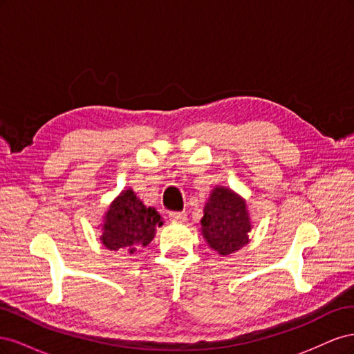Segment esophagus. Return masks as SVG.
<instances>
[{
	"label": "esophagus",
	"instance_id": "esophagus-1",
	"mask_svg": "<svg viewBox=\"0 0 354 354\" xmlns=\"http://www.w3.org/2000/svg\"><path fill=\"white\" fill-rule=\"evenodd\" d=\"M168 217L174 223H183L186 221V212H169Z\"/></svg>",
	"mask_w": 354,
	"mask_h": 354
}]
</instances>
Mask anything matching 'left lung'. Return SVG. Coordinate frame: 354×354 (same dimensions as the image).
<instances>
[{
	"label": "left lung",
	"instance_id": "obj_1",
	"mask_svg": "<svg viewBox=\"0 0 354 354\" xmlns=\"http://www.w3.org/2000/svg\"><path fill=\"white\" fill-rule=\"evenodd\" d=\"M252 221L246 201L226 186H216L203 207L201 233L221 257L234 254L250 242Z\"/></svg>",
	"mask_w": 354,
	"mask_h": 354
}]
</instances>
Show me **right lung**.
<instances>
[{"label": "right lung", "mask_w": 354, "mask_h": 354, "mask_svg": "<svg viewBox=\"0 0 354 354\" xmlns=\"http://www.w3.org/2000/svg\"><path fill=\"white\" fill-rule=\"evenodd\" d=\"M164 224L153 207H146L133 189L118 195L104 212L100 224V241L109 251L133 255L152 242L156 227Z\"/></svg>", "instance_id": "obj_1"}]
</instances>
